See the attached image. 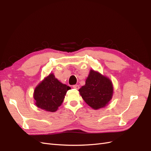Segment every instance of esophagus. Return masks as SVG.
<instances>
[{"instance_id":"esophagus-1","label":"esophagus","mask_w":151,"mask_h":151,"mask_svg":"<svg viewBox=\"0 0 151 151\" xmlns=\"http://www.w3.org/2000/svg\"><path fill=\"white\" fill-rule=\"evenodd\" d=\"M73 88L76 89H79V86L78 85H74L73 86Z\"/></svg>"}]
</instances>
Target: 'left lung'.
I'll return each mask as SVG.
<instances>
[{
    "instance_id": "left-lung-1",
    "label": "left lung",
    "mask_w": 151,
    "mask_h": 151,
    "mask_svg": "<svg viewBox=\"0 0 151 151\" xmlns=\"http://www.w3.org/2000/svg\"><path fill=\"white\" fill-rule=\"evenodd\" d=\"M84 101L89 106L97 109L104 107L113 95V85L107 77L91 70L86 84L79 90Z\"/></svg>"
}]
</instances>
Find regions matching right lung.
Listing matches in <instances>:
<instances>
[{
	"mask_svg": "<svg viewBox=\"0 0 151 151\" xmlns=\"http://www.w3.org/2000/svg\"><path fill=\"white\" fill-rule=\"evenodd\" d=\"M70 89L69 86L59 82L53 74H50L35 89V104L45 111H56Z\"/></svg>",
	"mask_w": 151,
	"mask_h": 151,
	"instance_id": "add662e5",
	"label": "right lung"
}]
</instances>
